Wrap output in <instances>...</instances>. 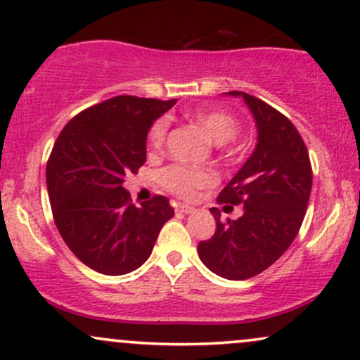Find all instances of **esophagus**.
Wrapping results in <instances>:
<instances>
[{"instance_id":"34e87169","label":"esophagus","mask_w":360,"mask_h":360,"mask_svg":"<svg viewBox=\"0 0 360 360\" xmlns=\"http://www.w3.org/2000/svg\"><path fill=\"white\" fill-rule=\"evenodd\" d=\"M176 211L183 212V214H193L195 209L193 206H188V204H179V206L176 207Z\"/></svg>"}]
</instances>
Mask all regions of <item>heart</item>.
Segmentation results:
<instances>
[{
    "label": "heart",
    "mask_w": 360,
    "mask_h": 360,
    "mask_svg": "<svg viewBox=\"0 0 360 360\" xmlns=\"http://www.w3.org/2000/svg\"><path fill=\"white\" fill-rule=\"evenodd\" d=\"M193 120L195 124L206 131L212 143L217 146L227 144L239 133V121L236 120L234 115L224 111V109H199L193 115ZM166 133L167 121L158 120L148 133V148L151 151H159L165 144ZM159 181L171 193L181 195V198H193L198 189L207 188V186L216 183V177L209 171L172 165L161 171Z\"/></svg>",
    "instance_id": "b5f03b06"
}]
</instances>
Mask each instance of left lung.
I'll return each instance as SVG.
<instances>
[{
    "label": "left lung",
    "instance_id": "obj_1",
    "mask_svg": "<svg viewBox=\"0 0 360 360\" xmlns=\"http://www.w3.org/2000/svg\"><path fill=\"white\" fill-rule=\"evenodd\" d=\"M243 98L256 121L257 143L248 161L219 194V202L243 204L239 219L221 221L216 207V233L198 245L204 266L229 281H244L272 266L288 251L306 216L312 169L306 144L292 122L261 99Z\"/></svg>",
    "mask_w": 360,
    "mask_h": 360
}]
</instances>
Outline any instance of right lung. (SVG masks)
<instances>
[{"mask_svg":"<svg viewBox=\"0 0 360 360\" xmlns=\"http://www.w3.org/2000/svg\"><path fill=\"white\" fill-rule=\"evenodd\" d=\"M176 104L117 96L86 109L63 127L46 166L56 227L81 262L106 276L136 271L174 216L165 195L134 206L122 188L146 162L148 133Z\"/></svg>","mask_w":360,"mask_h":360,"instance_id":"obj_1","label":"right lung"}]
</instances>
